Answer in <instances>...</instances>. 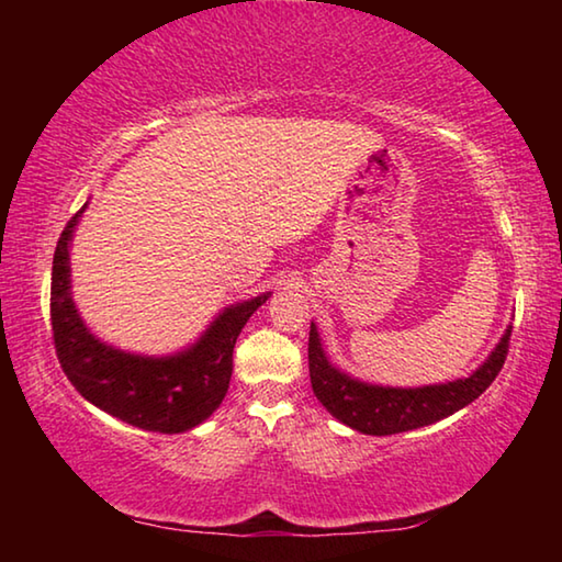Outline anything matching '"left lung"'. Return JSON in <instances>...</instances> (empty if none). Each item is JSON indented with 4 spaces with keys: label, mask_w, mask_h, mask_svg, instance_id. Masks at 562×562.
<instances>
[{
    "label": "left lung",
    "mask_w": 562,
    "mask_h": 562,
    "mask_svg": "<svg viewBox=\"0 0 562 562\" xmlns=\"http://www.w3.org/2000/svg\"><path fill=\"white\" fill-rule=\"evenodd\" d=\"M510 327L488 359L471 376L449 384L396 389L351 379L327 359L315 322L310 325V382L312 392L327 412L349 429L369 436H392L422 429L469 406L493 384L508 355Z\"/></svg>",
    "instance_id": "obj_1"
}]
</instances>
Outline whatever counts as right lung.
<instances>
[{
	"label": "right lung",
	"instance_id": "obj_1",
	"mask_svg": "<svg viewBox=\"0 0 562 562\" xmlns=\"http://www.w3.org/2000/svg\"><path fill=\"white\" fill-rule=\"evenodd\" d=\"M87 205L66 223L52 268V331L64 374L87 402L146 431L180 434L203 424L227 394L237 335L270 292L225 307L205 335L170 357L128 355L103 345L71 300L69 245Z\"/></svg>",
	"mask_w": 562,
	"mask_h": 562
}]
</instances>
